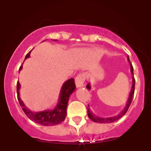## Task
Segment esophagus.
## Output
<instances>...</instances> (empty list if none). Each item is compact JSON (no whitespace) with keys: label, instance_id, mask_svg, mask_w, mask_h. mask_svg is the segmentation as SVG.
<instances>
[{"label":"esophagus","instance_id":"1","mask_svg":"<svg viewBox=\"0 0 151 151\" xmlns=\"http://www.w3.org/2000/svg\"><path fill=\"white\" fill-rule=\"evenodd\" d=\"M85 81V75L84 74H78L75 78V84L77 88L82 87L84 86V82Z\"/></svg>","mask_w":151,"mask_h":151}]
</instances>
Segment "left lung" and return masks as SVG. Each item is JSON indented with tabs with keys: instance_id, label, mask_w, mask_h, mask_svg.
Returning <instances> with one entry per match:
<instances>
[{
	"instance_id": "left-lung-1",
	"label": "left lung",
	"mask_w": 151,
	"mask_h": 151,
	"mask_svg": "<svg viewBox=\"0 0 151 151\" xmlns=\"http://www.w3.org/2000/svg\"><path fill=\"white\" fill-rule=\"evenodd\" d=\"M127 59H128V61H129V63H130V67H131V74H132V86H131V91H130L129 98H128L127 101H126V104L125 106V107H124V109H123L122 111H121V113L118 114V115L114 116H112V117H108V118H101V117L96 116L95 115V114H93V112L91 111V110H90V109L88 108V109H87L88 116H89V118L90 119H91V120L94 121V122L100 123V124H110V123L114 122V121H117L118 119H119L120 118L122 117L123 116H124V114L126 113V111H128V109H129L130 105H131V101H132V100H133V94H134L135 79H134V77H133V66H132V65H131V62H130L129 56L127 57ZM86 87L88 89H89V90L91 89V85H90L89 83L87 84V85H86ZM88 107H89V105H88Z\"/></svg>"
}]
</instances>
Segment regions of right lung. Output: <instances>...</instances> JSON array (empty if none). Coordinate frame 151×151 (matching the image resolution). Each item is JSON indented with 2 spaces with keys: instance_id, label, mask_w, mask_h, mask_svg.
I'll return each mask as SVG.
<instances>
[{
  "instance_id": "1",
  "label": "right lung",
  "mask_w": 151,
  "mask_h": 151,
  "mask_svg": "<svg viewBox=\"0 0 151 151\" xmlns=\"http://www.w3.org/2000/svg\"><path fill=\"white\" fill-rule=\"evenodd\" d=\"M54 41H57V40H53ZM31 52V51H30ZM30 52H29L25 56V60L29 58L30 56ZM22 65L20 66L19 69V72L22 70ZM20 84L19 81L17 83V94H18V100L20 103V106L23 110L24 113L26 114L27 117L34 122L40 124L42 126H52L58 125L63 121H65L66 115H67V107L68 104L69 99L74 90L76 89L75 83L73 78L66 81L62 85L60 90V95H59L58 104L52 110H45L42 111L34 112L30 111L28 108L26 107L25 104L22 101L20 97Z\"/></svg>"
}]
</instances>
